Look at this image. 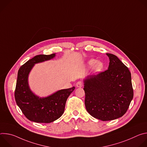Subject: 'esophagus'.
Instances as JSON below:
<instances>
[{"label":"esophagus","instance_id":"obj_1","mask_svg":"<svg viewBox=\"0 0 147 147\" xmlns=\"http://www.w3.org/2000/svg\"><path fill=\"white\" fill-rule=\"evenodd\" d=\"M83 86V83L81 82V81H78L77 83H76V87H78V88H81Z\"/></svg>","mask_w":147,"mask_h":147}]
</instances>
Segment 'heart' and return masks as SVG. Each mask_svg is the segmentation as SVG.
<instances>
[{"mask_svg": "<svg viewBox=\"0 0 147 147\" xmlns=\"http://www.w3.org/2000/svg\"><path fill=\"white\" fill-rule=\"evenodd\" d=\"M87 66L90 68L94 66L93 69L95 72H99L103 68V63L102 61L100 60L96 61V60L94 59H90L87 61Z\"/></svg>", "mask_w": 147, "mask_h": 147, "instance_id": "obj_1", "label": "heart"}]
</instances>
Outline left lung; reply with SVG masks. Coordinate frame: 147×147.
<instances>
[{
	"instance_id": "obj_1",
	"label": "left lung",
	"mask_w": 147,
	"mask_h": 147,
	"mask_svg": "<svg viewBox=\"0 0 147 147\" xmlns=\"http://www.w3.org/2000/svg\"><path fill=\"white\" fill-rule=\"evenodd\" d=\"M109 58L108 69L84 80L85 105L94 117L102 121L123 116L133 98L131 73L115 55Z\"/></svg>"
}]
</instances>
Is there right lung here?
<instances>
[{"label":"right lung","instance_id":"add662e5","mask_svg":"<svg viewBox=\"0 0 147 147\" xmlns=\"http://www.w3.org/2000/svg\"><path fill=\"white\" fill-rule=\"evenodd\" d=\"M55 56L56 53L36 55L27 61L18 70L14 93L15 100L23 113L30 121L49 123L59 119L64 113L68 97L75 89L73 87L60 90L43 98L36 95L30 90L28 76L34 65L49 60Z\"/></svg>","mask_w":147,"mask_h":147}]
</instances>
